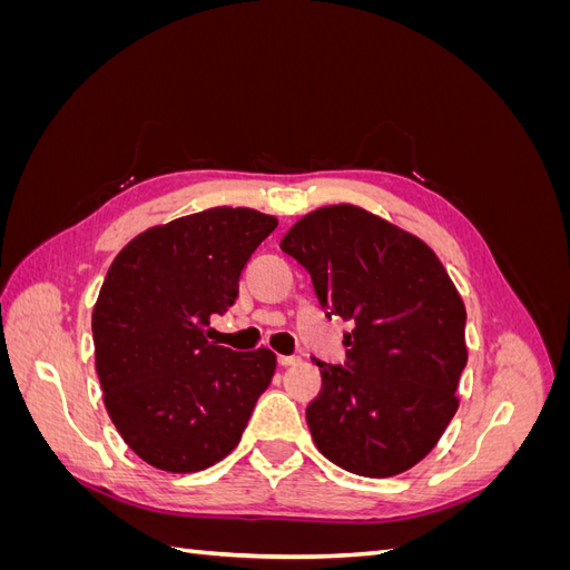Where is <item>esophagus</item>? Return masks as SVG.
<instances>
[{
	"label": "esophagus",
	"instance_id": "obj_1",
	"mask_svg": "<svg viewBox=\"0 0 570 570\" xmlns=\"http://www.w3.org/2000/svg\"><path fill=\"white\" fill-rule=\"evenodd\" d=\"M278 364H281V366H285V368H287V366H297V364H302V358H299V356H287V354H281V356H278Z\"/></svg>",
	"mask_w": 570,
	"mask_h": 570
}]
</instances>
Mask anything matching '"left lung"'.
<instances>
[{
	"instance_id": "1",
	"label": "left lung",
	"mask_w": 570,
	"mask_h": 570,
	"mask_svg": "<svg viewBox=\"0 0 570 570\" xmlns=\"http://www.w3.org/2000/svg\"><path fill=\"white\" fill-rule=\"evenodd\" d=\"M281 249L312 273L327 316L354 321L347 361H316L306 406L318 452L340 469L390 478L425 459L459 409L469 361L465 306L421 237L354 204L302 216Z\"/></svg>"
}]
</instances>
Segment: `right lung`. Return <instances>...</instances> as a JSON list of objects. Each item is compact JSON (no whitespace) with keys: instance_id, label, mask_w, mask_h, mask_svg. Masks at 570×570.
Returning <instances> with one entry per match:
<instances>
[{"instance_id":"right-lung-1","label":"right lung","mask_w":570,"mask_h":570,"mask_svg":"<svg viewBox=\"0 0 570 570\" xmlns=\"http://www.w3.org/2000/svg\"><path fill=\"white\" fill-rule=\"evenodd\" d=\"M275 226L247 206H214L147 228L109 266L92 308L95 366L120 438L154 469L195 473L226 459L271 385V350L233 352L206 335Z\"/></svg>"}]
</instances>
